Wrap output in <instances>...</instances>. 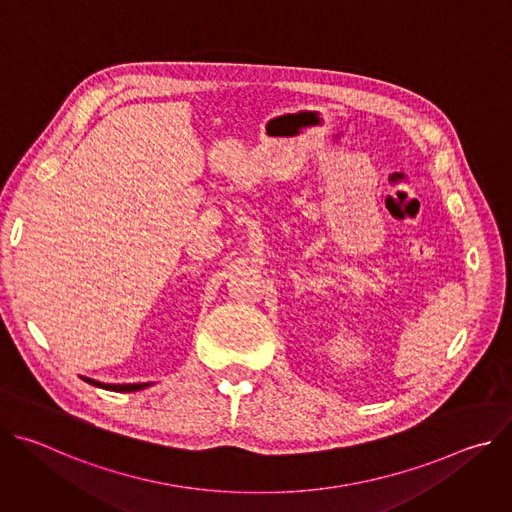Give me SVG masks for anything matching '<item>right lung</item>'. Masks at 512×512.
Returning a JSON list of instances; mask_svg holds the SVG:
<instances>
[{"label":"right lung","instance_id":"add662e5","mask_svg":"<svg viewBox=\"0 0 512 512\" xmlns=\"http://www.w3.org/2000/svg\"><path fill=\"white\" fill-rule=\"evenodd\" d=\"M87 383L95 385V387H101V389H107V391H117V393H131V391H139V389H145L150 383H135V385H105V383H99V381H93V379H85Z\"/></svg>","mask_w":512,"mask_h":512}]
</instances>
